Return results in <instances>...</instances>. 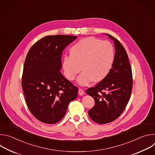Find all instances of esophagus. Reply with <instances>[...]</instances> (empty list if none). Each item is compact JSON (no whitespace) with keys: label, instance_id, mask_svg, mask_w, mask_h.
Returning a JSON list of instances; mask_svg holds the SVG:
<instances>
[{"label":"esophagus","instance_id":"1","mask_svg":"<svg viewBox=\"0 0 155 155\" xmlns=\"http://www.w3.org/2000/svg\"><path fill=\"white\" fill-rule=\"evenodd\" d=\"M84 94V92L83 90L81 89V88H79V89H78V94L80 96H83Z\"/></svg>","mask_w":155,"mask_h":155}]
</instances>
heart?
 <instances>
[{
	"instance_id": "heart-1",
	"label": "heart",
	"mask_w": 155,
	"mask_h": 155,
	"mask_svg": "<svg viewBox=\"0 0 155 155\" xmlns=\"http://www.w3.org/2000/svg\"><path fill=\"white\" fill-rule=\"evenodd\" d=\"M115 61V50L108 41L89 37L80 40L70 48L69 56L62 60L61 66L65 77L75 80L80 72L77 82L86 86L93 81H103L111 71Z\"/></svg>"
}]
</instances>
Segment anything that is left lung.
I'll list each match as a JSON object with an SVG mask.
<instances>
[{"label":"left lung","instance_id":"1","mask_svg":"<svg viewBox=\"0 0 155 155\" xmlns=\"http://www.w3.org/2000/svg\"><path fill=\"white\" fill-rule=\"evenodd\" d=\"M115 48V61L107 77L86 90L94 98V106L88 115L94 122L105 124L118 118L125 109L132 92V74L128 56L121 43L112 35Z\"/></svg>","mask_w":155,"mask_h":155}]
</instances>
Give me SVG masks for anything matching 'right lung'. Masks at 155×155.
<instances>
[{
  "mask_svg": "<svg viewBox=\"0 0 155 155\" xmlns=\"http://www.w3.org/2000/svg\"><path fill=\"white\" fill-rule=\"evenodd\" d=\"M77 36L44 37L29 50L25 62L22 87L32 114L39 121L54 124L65 115L75 99L78 87L62 75V51Z\"/></svg>",
  "mask_w": 155,
  "mask_h": 155,
  "instance_id": "1",
  "label": "right lung"
}]
</instances>
